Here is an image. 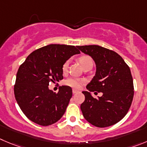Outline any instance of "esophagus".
Segmentation results:
<instances>
[{"instance_id":"34e87169","label":"esophagus","mask_w":147,"mask_h":147,"mask_svg":"<svg viewBox=\"0 0 147 147\" xmlns=\"http://www.w3.org/2000/svg\"><path fill=\"white\" fill-rule=\"evenodd\" d=\"M77 92H78V90H76V89H72V93L73 94H76Z\"/></svg>"}]
</instances>
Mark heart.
<instances>
[{
	"label": "heart",
	"mask_w": 147,
	"mask_h": 147,
	"mask_svg": "<svg viewBox=\"0 0 147 147\" xmlns=\"http://www.w3.org/2000/svg\"><path fill=\"white\" fill-rule=\"evenodd\" d=\"M79 61H80V63L81 64L82 67H83V66L86 65V64H89V63H93L92 59L90 58V57H88V56H82V57H80V59H79ZM68 67H69V61L67 60V61H66L63 64V72H67V69H68ZM84 80H82V79H79V78L72 77V78L67 79V80L64 82V83H65V85H67V86H70V87L74 88H80L81 87L82 85L84 83Z\"/></svg>",
	"instance_id": "b5f03b06"
}]
</instances>
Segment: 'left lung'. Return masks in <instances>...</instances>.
<instances>
[{
  "instance_id": "left-lung-1",
  "label": "left lung",
  "mask_w": 147,
  "mask_h": 147,
  "mask_svg": "<svg viewBox=\"0 0 147 147\" xmlns=\"http://www.w3.org/2000/svg\"><path fill=\"white\" fill-rule=\"evenodd\" d=\"M96 64V74L83 91L85 101L80 105L84 118L98 127L116 124L125 116L134 98V82L129 67L118 53L96 46H78ZM101 92L98 99L90 92ZM96 93V92H95Z\"/></svg>"
}]
</instances>
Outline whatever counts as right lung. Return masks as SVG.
Listing matches in <instances>:
<instances>
[{
    "instance_id": "right-lung-1",
    "label": "right lung",
    "mask_w": 147,
    "mask_h": 147,
    "mask_svg": "<svg viewBox=\"0 0 147 147\" xmlns=\"http://www.w3.org/2000/svg\"><path fill=\"white\" fill-rule=\"evenodd\" d=\"M79 53L77 46L50 44L32 52L20 66L14 95L29 120L48 126L61 118L72 96V90L62 86L55 93L49 89V83L62 80L63 64Z\"/></svg>"
}]
</instances>
